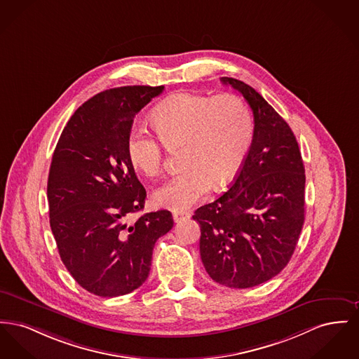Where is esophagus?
<instances>
[{"mask_svg": "<svg viewBox=\"0 0 359 359\" xmlns=\"http://www.w3.org/2000/svg\"><path fill=\"white\" fill-rule=\"evenodd\" d=\"M190 218V212H186V211H173V221L175 222H180L183 219H187Z\"/></svg>", "mask_w": 359, "mask_h": 359, "instance_id": "34e87169", "label": "esophagus"}]
</instances>
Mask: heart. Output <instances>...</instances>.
Wrapping results in <instances>:
<instances>
[{"label": "heart", "mask_w": 359, "mask_h": 359, "mask_svg": "<svg viewBox=\"0 0 359 359\" xmlns=\"http://www.w3.org/2000/svg\"><path fill=\"white\" fill-rule=\"evenodd\" d=\"M151 122L168 148L183 145L186 169L172 176L153 194L157 206L186 210L211 189L229 183L241 168L251 147L252 114L237 95L215 97L182 92L169 96L151 112ZM127 158L145 176L157 175L164 161L161 142L142 127L130 130Z\"/></svg>", "instance_id": "heart-1"}]
</instances>
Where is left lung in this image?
<instances>
[{
	"label": "left lung",
	"instance_id": "1",
	"mask_svg": "<svg viewBox=\"0 0 359 359\" xmlns=\"http://www.w3.org/2000/svg\"><path fill=\"white\" fill-rule=\"evenodd\" d=\"M253 112L251 148L229 190L201 206L199 250L211 279L247 289L289 263L305 219V169L292 128L252 86L231 77Z\"/></svg>",
	"mask_w": 359,
	"mask_h": 359
}]
</instances>
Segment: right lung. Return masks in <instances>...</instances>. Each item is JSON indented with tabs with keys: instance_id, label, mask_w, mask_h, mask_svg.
<instances>
[{
	"instance_id": "right-lung-1",
	"label": "right lung",
	"mask_w": 359,
	"mask_h": 359,
	"mask_svg": "<svg viewBox=\"0 0 359 359\" xmlns=\"http://www.w3.org/2000/svg\"><path fill=\"white\" fill-rule=\"evenodd\" d=\"M164 86H121L97 93L69 119L47 182L50 226L65 267L86 292L118 297L148 278L158 237L173 226L168 210H142L147 191L127 158L135 115Z\"/></svg>"
}]
</instances>
